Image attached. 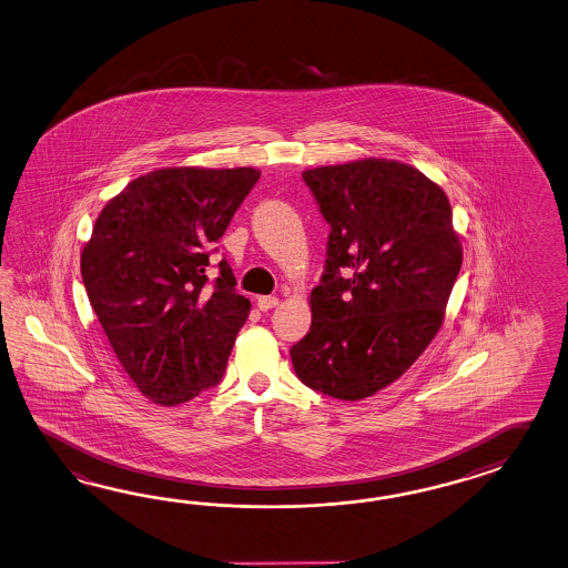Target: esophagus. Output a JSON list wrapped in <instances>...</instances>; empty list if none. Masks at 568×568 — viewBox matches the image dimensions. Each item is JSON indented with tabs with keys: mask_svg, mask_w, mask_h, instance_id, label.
Here are the masks:
<instances>
[{
	"mask_svg": "<svg viewBox=\"0 0 568 568\" xmlns=\"http://www.w3.org/2000/svg\"><path fill=\"white\" fill-rule=\"evenodd\" d=\"M277 305V296H260L257 298V306H260V311H270V308H274Z\"/></svg>",
	"mask_w": 568,
	"mask_h": 568,
	"instance_id": "obj_1",
	"label": "esophagus"
}]
</instances>
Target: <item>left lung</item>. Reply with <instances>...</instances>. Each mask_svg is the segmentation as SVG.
Segmentation results:
<instances>
[{
    "label": "left lung",
    "instance_id": "8db88e82",
    "mask_svg": "<svg viewBox=\"0 0 568 568\" xmlns=\"http://www.w3.org/2000/svg\"><path fill=\"white\" fill-rule=\"evenodd\" d=\"M303 179L332 233L292 364L306 387L358 402L435 339L464 248L447 193L406 162L371 156L306 169Z\"/></svg>",
    "mask_w": 568,
    "mask_h": 568
}]
</instances>
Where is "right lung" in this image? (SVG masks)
Instances as JSON below:
<instances>
[{
    "instance_id": "right-lung-1",
    "label": "right lung",
    "mask_w": 568,
    "mask_h": 568,
    "mask_svg": "<svg viewBox=\"0 0 568 568\" xmlns=\"http://www.w3.org/2000/svg\"><path fill=\"white\" fill-rule=\"evenodd\" d=\"M253 166H169L102 207L82 248L88 301L150 402L179 406L219 383L251 303L231 265L207 284L212 243L257 183Z\"/></svg>"
}]
</instances>
